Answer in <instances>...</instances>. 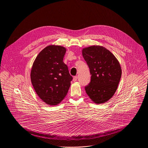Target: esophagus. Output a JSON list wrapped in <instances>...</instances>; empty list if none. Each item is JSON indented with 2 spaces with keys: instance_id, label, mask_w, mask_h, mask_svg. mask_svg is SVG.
<instances>
[{
  "instance_id": "34e87169",
  "label": "esophagus",
  "mask_w": 148,
  "mask_h": 148,
  "mask_svg": "<svg viewBox=\"0 0 148 148\" xmlns=\"http://www.w3.org/2000/svg\"><path fill=\"white\" fill-rule=\"evenodd\" d=\"M77 76L73 77V82H76L77 81Z\"/></svg>"
}]
</instances>
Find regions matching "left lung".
Segmentation results:
<instances>
[{"instance_id":"obj_1","label":"left lung","mask_w":148,"mask_h":148,"mask_svg":"<svg viewBox=\"0 0 148 148\" xmlns=\"http://www.w3.org/2000/svg\"><path fill=\"white\" fill-rule=\"evenodd\" d=\"M82 55L91 75L85 92L96 104H104L114 95L119 84L122 71L114 55L105 47L92 45L82 49Z\"/></svg>"}]
</instances>
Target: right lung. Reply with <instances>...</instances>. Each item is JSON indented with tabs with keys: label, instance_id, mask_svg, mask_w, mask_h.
Instances as JSON below:
<instances>
[{
	"label": "right lung",
	"instance_id": "1",
	"mask_svg": "<svg viewBox=\"0 0 148 148\" xmlns=\"http://www.w3.org/2000/svg\"><path fill=\"white\" fill-rule=\"evenodd\" d=\"M66 48L50 45L36 56L31 71V80L38 96L49 106H56L66 96L72 77L64 63Z\"/></svg>",
	"mask_w": 148,
	"mask_h": 148
}]
</instances>
